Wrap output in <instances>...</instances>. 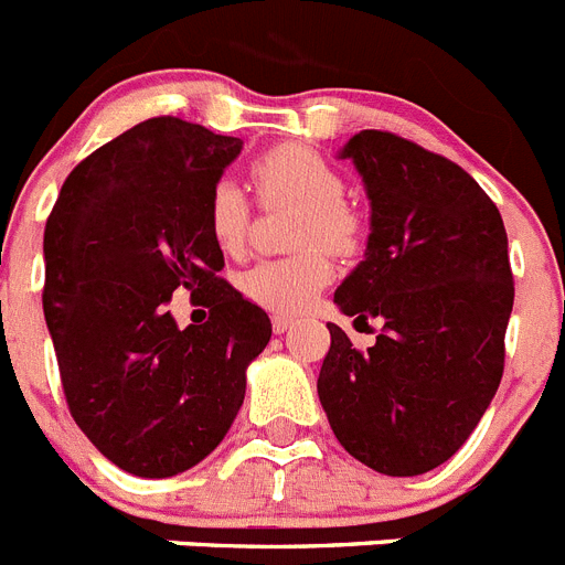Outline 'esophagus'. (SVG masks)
Returning <instances> with one entry per match:
<instances>
[{
  "mask_svg": "<svg viewBox=\"0 0 565 565\" xmlns=\"http://www.w3.org/2000/svg\"><path fill=\"white\" fill-rule=\"evenodd\" d=\"M294 322H297V319L288 317V313H274V317H271V328H274V333H286L288 328L294 326Z\"/></svg>",
  "mask_w": 565,
  "mask_h": 565,
  "instance_id": "34e87169",
  "label": "esophagus"
}]
</instances>
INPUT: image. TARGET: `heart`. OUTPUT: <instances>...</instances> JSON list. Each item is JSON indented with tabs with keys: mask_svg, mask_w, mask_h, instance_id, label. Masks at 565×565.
I'll return each instance as SVG.
<instances>
[{
	"mask_svg": "<svg viewBox=\"0 0 565 565\" xmlns=\"http://www.w3.org/2000/svg\"><path fill=\"white\" fill-rule=\"evenodd\" d=\"M248 178L263 206H294L291 243L302 252L291 257L263 259L239 277V291L254 306L294 313L317 297L331 279L328 252L348 254L359 246L362 223L342 203V174L306 147H274L248 163ZM252 203L234 181L223 178L209 189L206 232L223 254L246 248Z\"/></svg>",
	"mask_w": 565,
	"mask_h": 565,
	"instance_id": "b5f03b06",
	"label": "heart"
}]
</instances>
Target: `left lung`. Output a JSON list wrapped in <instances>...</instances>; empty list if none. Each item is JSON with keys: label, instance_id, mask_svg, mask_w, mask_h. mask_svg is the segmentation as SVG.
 Here are the masks:
<instances>
[{"label": "left lung", "instance_id": "1", "mask_svg": "<svg viewBox=\"0 0 565 565\" xmlns=\"http://www.w3.org/2000/svg\"><path fill=\"white\" fill-rule=\"evenodd\" d=\"M342 158L373 214L364 259L333 302L382 331L359 351L328 322L319 402L356 461L422 476L461 450L501 384L515 302L507 228L472 174L402 135L362 129Z\"/></svg>", "mask_w": 565, "mask_h": 565}]
</instances>
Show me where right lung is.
Instances as JSON below:
<instances>
[{
	"instance_id": "obj_1",
	"label": "right lung",
	"mask_w": 565,
	"mask_h": 565,
	"mask_svg": "<svg viewBox=\"0 0 565 565\" xmlns=\"http://www.w3.org/2000/svg\"><path fill=\"white\" fill-rule=\"evenodd\" d=\"M243 141L172 115L135 124L67 174L44 226L47 319L70 416L115 467L169 478L223 441L271 319L217 277L209 189ZM183 287L210 308L183 332Z\"/></svg>"
}]
</instances>
